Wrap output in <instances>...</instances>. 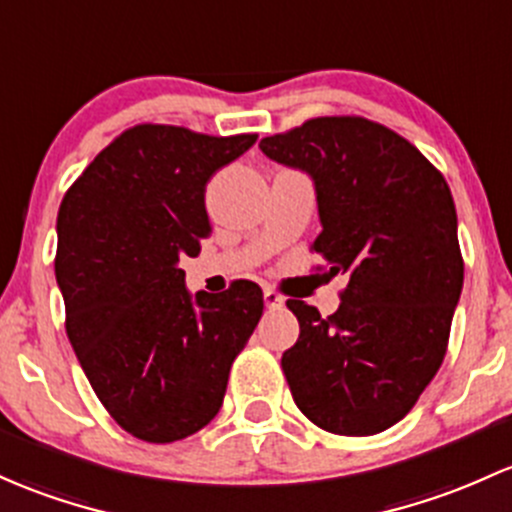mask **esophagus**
<instances>
[{"instance_id": "esophagus-1", "label": "esophagus", "mask_w": 512, "mask_h": 512, "mask_svg": "<svg viewBox=\"0 0 512 512\" xmlns=\"http://www.w3.org/2000/svg\"><path fill=\"white\" fill-rule=\"evenodd\" d=\"M265 306L269 311H277V308L284 306V299L274 289H265Z\"/></svg>"}]
</instances>
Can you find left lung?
Segmentation results:
<instances>
[{"mask_svg": "<svg viewBox=\"0 0 512 512\" xmlns=\"http://www.w3.org/2000/svg\"><path fill=\"white\" fill-rule=\"evenodd\" d=\"M260 148L311 174L323 226L311 250L330 277L347 274L333 316L286 301L301 328L282 355L291 396L318 428L376 435L445 359L464 284L452 192L415 145L362 116H320Z\"/></svg>", "mask_w": 512, "mask_h": 512, "instance_id": "1", "label": "left lung"}]
</instances>
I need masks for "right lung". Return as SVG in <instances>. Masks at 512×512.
Returning <instances> with one entry per match:
<instances>
[{"instance_id": "right-lung-1", "label": "right lung", "mask_w": 512, "mask_h": 512, "mask_svg": "<svg viewBox=\"0 0 512 512\" xmlns=\"http://www.w3.org/2000/svg\"><path fill=\"white\" fill-rule=\"evenodd\" d=\"M255 140L140 123L89 162L60 204L55 279L67 338L99 401L138 440L165 445L209 425L262 316L255 282L192 296L179 267L211 233L206 182Z\"/></svg>"}]
</instances>
